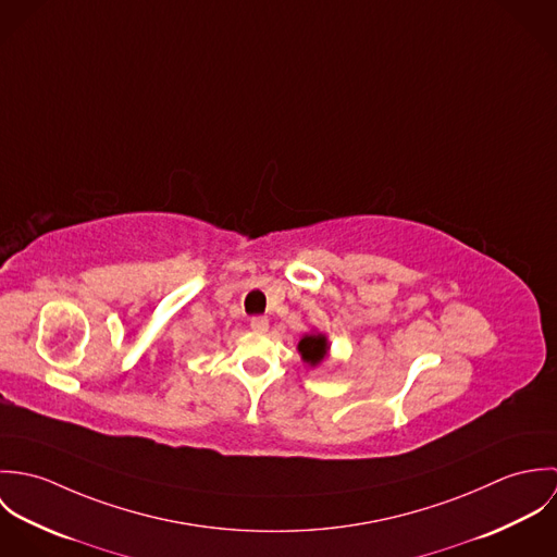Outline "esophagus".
Returning <instances> with one entry per match:
<instances>
[{"mask_svg":"<svg viewBox=\"0 0 557 557\" xmlns=\"http://www.w3.org/2000/svg\"><path fill=\"white\" fill-rule=\"evenodd\" d=\"M250 327L252 330H257V332H265L268 330V318L265 315H255V318H250Z\"/></svg>","mask_w":557,"mask_h":557,"instance_id":"esophagus-1","label":"esophagus"}]
</instances>
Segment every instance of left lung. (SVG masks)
Returning a JSON list of instances; mask_svg holds the SVG:
<instances>
[{
	"mask_svg": "<svg viewBox=\"0 0 557 557\" xmlns=\"http://www.w3.org/2000/svg\"><path fill=\"white\" fill-rule=\"evenodd\" d=\"M302 358L309 362V364H318L319 360L325 356V349H327V343H325V336L321 334H307L300 345H298Z\"/></svg>",
	"mask_w": 557,
	"mask_h": 557,
	"instance_id": "8db88e82",
	"label": "left lung"
}]
</instances>
